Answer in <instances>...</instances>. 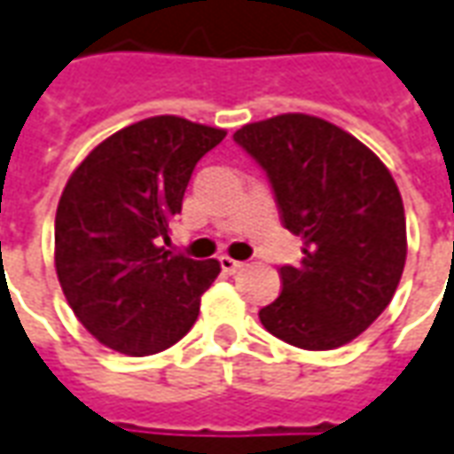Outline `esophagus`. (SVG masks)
<instances>
[{
  "instance_id": "esophagus-1",
  "label": "esophagus",
  "mask_w": 454,
  "mask_h": 454,
  "mask_svg": "<svg viewBox=\"0 0 454 454\" xmlns=\"http://www.w3.org/2000/svg\"><path fill=\"white\" fill-rule=\"evenodd\" d=\"M220 267L224 269L227 274H234L237 269H242V267H245V264H242V262H237V259L227 257V254H224V257H220Z\"/></svg>"
}]
</instances>
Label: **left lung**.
I'll use <instances>...</instances> for the list:
<instances>
[{"label": "left lung", "mask_w": 454, "mask_h": 454, "mask_svg": "<svg viewBox=\"0 0 454 454\" xmlns=\"http://www.w3.org/2000/svg\"><path fill=\"white\" fill-rule=\"evenodd\" d=\"M234 143L267 173L304 257L279 269L259 311L269 333L306 351L353 340L390 304L405 267V209L388 168L351 133L306 114L247 123Z\"/></svg>", "instance_id": "obj_1"}]
</instances>
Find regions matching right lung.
<instances>
[{"label": "right lung", "instance_id": "obj_1", "mask_svg": "<svg viewBox=\"0 0 454 454\" xmlns=\"http://www.w3.org/2000/svg\"><path fill=\"white\" fill-rule=\"evenodd\" d=\"M224 136L155 115L106 137L68 177L56 207V274L78 321L103 346L150 356L197 321L220 262L173 254L160 239L168 242L197 160Z\"/></svg>", "mask_w": 454, "mask_h": 454}]
</instances>
